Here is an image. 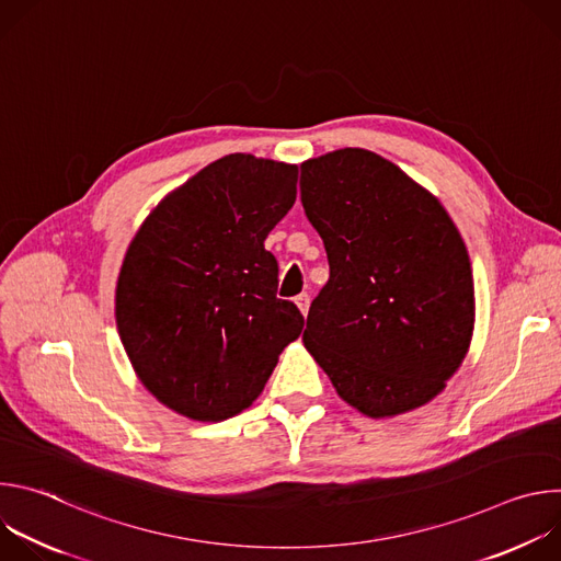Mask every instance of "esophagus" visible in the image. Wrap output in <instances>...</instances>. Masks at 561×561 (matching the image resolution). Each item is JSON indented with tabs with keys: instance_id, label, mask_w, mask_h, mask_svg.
<instances>
[{
	"instance_id": "esophagus-1",
	"label": "esophagus",
	"mask_w": 561,
	"mask_h": 561,
	"mask_svg": "<svg viewBox=\"0 0 561 561\" xmlns=\"http://www.w3.org/2000/svg\"><path fill=\"white\" fill-rule=\"evenodd\" d=\"M295 304H297V308L301 310V314L306 317V314H308V308H310V297H308L306 293H301V295L295 297Z\"/></svg>"
}]
</instances>
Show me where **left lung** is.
<instances>
[{
	"label": "left lung",
	"instance_id": "left-lung-1",
	"mask_svg": "<svg viewBox=\"0 0 561 561\" xmlns=\"http://www.w3.org/2000/svg\"><path fill=\"white\" fill-rule=\"evenodd\" d=\"M299 188L331 266L308 310L306 351L366 417L428 404L461 366L474 329L457 226L433 193L366 148L306 159Z\"/></svg>",
	"mask_w": 561,
	"mask_h": 561
}]
</instances>
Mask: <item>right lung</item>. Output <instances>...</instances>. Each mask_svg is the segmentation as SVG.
Returning a JSON list of instances; mask_svg holds the SVG:
<instances>
[{
    "mask_svg": "<svg viewBox=\"0 0 561 561\" xmlns=\"http://www.w3.org/2000/svg\"><path fill=\"white\" fill-rule=\"evenodd\" d=\"M297 167L232 152L171 191L128 244L119 340L146 390L197 422H224L262 394L304 329L277 299L264 239L293 208Z\"/></svg>",
    "mask_w": 561,
    "mask_h": 561,
    "instance_id": "obj_1",
    "label": "right lung"
}]
</instances>
